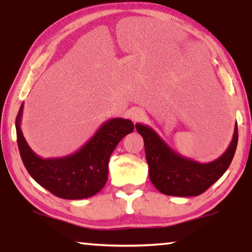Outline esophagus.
Returning a JSON list of instances; mask_svg holds the SVG:
<instances>
[{"label": "esophagus", "instance_id": "esophagus-1", "mask_svg": "<svg viewBox=\"0 0 252 252\" xmlns=\"http://www.w3.org/2000/svg\"><path fill=\"white\" fill-rule=\"evenodd\" d=\"M128 115H129V118L132 119L134 123H136V122H141V120L146 117V112H144V110H142V109L135 108V109L130 110Z\"/></svg>", "mask_w": 252, "mask_h": 252}]
</instances>
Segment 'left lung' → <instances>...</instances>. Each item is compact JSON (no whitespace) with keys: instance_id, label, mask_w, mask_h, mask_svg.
<instances>
[{"instance_id":"8db88e82","label":"left lung","mask_w":252,"mask_h":252,"mask_svg":"<svg viewBox=\"0 0 252 252\" xmlns=\"http://www.w3.org/2000/svg\"><path fill=\"white\" fill-rule=\"evenodd\" d=\"M136 130L144 140L149 178L161 194L170 196H198L219 180L235 155L239 132L237 123L229 147L219 158L199 163L174 151L149 126L136 124Z\"/></svg>"}]
</instances>
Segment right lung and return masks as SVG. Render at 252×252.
<instances>
[{
	"mask_svg": "<svg viewBox=\"0 0 252 252\" xmlns=\"http://www.w3.org/2000/svg\"><path fill=\"white\" fill-rule=\"evenodd\" d=\"M24 103L16 118L17 143L27 172L40 186L57 197L82 199L101 190L108 181V165L117 144L132 133L129 119L112 118L74 154L60 158H41L31 149L20 128Z\"/></svg>",
	"mask_w": 252,
	"mask_h": 252,
	"instance_id": "add662e5",
	"label": "right lung"
}]
</instances>
